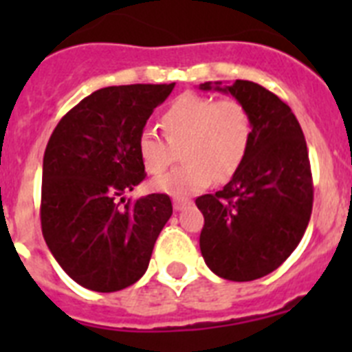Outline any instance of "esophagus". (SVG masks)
<instances>
[{"label": "esophagus", "instance_id": "esophagus-1", "mask_svg": "<svg viewBox=\"0 0 352 352\" xmlns=\"http://www.w3.org/2000/svg\"><path fill=\"white\" fill-rule=\"evenodd\" d=\"M173 206L176 211H183L186 206H190V203H188V201H183V199H174Z\"/></svg>", "mask_w": 352, "mask_h": 352}]
</instances>
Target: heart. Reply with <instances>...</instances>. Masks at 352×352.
<instances>
[{"instance_id":"heart-1","label":"heart","mask_w":352,"mask_h":352,"mask_svg":"<svg viewBox=\"0 0 352 352\" xmlns=\"http://www.w3.org/2000/svg\"><path fill=\"white\" fill-rule=\"evenodd\" d=\"M166 138L144 130L138 139V155L149 174H160L176 160L182 148V167L151 183L157 192L188 197L211 182H227L241 167L252 139L247 109L236 98L185 93L174 98L160 118Z\"/></svg>"}]
</instances>
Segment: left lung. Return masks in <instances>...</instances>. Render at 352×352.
<instances>
[{
	"instance_id": "left-lung-1",
	"label": "left lung",
	"mask_w": 352,
	"mask_h": 352,
	"mask_svg": "<svg viewBox=\"0 0 352 352\" xmlns=\"http://www.w3.org/2000/svg\"><path fill=\"white\" fill-rule=\"evenodd\" d=\"M231 95L247 109L252 139L243 164L217 194L195 199L204 214V263L226 280L275 272L298 247L314 203L309 149L291 107L250 80L199 86Z\"/></svg>"
}]
</instances>
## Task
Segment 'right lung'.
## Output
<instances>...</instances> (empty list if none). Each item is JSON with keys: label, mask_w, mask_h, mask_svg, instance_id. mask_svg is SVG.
I'll return each mask as SVG.
<instances>
[{"label": "right lung", "mask_w": 352, "mask_h": 352, "mask_svg": "<svg viewBox=\"0 0 352 352\" xmlns=\"http://www.w3.org/2000/svg\"><path fill=\"white\" fill-rule=\"evenodd\" d=\"M170 84L96 89L52 132L42 167V232L72 280L96 292L135 284L173 214L169 195L121 206L118 197L146 178L138 139ZM125 203V197H121Z\"/></svg>", "instance_id": "obj_1"}]
</instances>
